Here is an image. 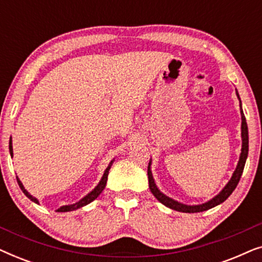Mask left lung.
Instances as JSON below:
<instances>
[{
  "instance_id": "8db88e82",
  "label": "left lung",
  "mask_w": 262,
  "mask_h": 262,
  "mask_svg": "<svg viewBox=\"0 0 262 262\" xmlns=\"http://www.w3.org/2000/svg\"><path fill=\"white\" fill-rule=\"evenodd\" d=\"M236 95L239 100V95L237 91H236ZM239 107H241V118H242V125H241V136H242V149H241V155H239V160L237 163V167L232 174V177L230 179V181L228 182L227 186L222 189V192L220 194H217L214 198L209 200L207 203L200 204V205H185V204H181L177 202V200H173L169 196H167L166 194H163L162 192H160V189L157 188V186L155 184V180H154L152 174H151V169H150V164L151 162H149L148 166V179H149V188L150 191L155 198L159 200L160 203H162L163 205H166L167 207H169L171 210L175 211H180V212H186V213H194V212H203V211H206L209 209H212V207L220 205L224 202V200L228 199V196L234 192V189L237 186L239 179H241V175L243 173V168H245L246 164V160L247 156H248V126H247V121H246V117L243 114L242 111V106H241V100H239Z\"/></svg>"
}]
</instances>
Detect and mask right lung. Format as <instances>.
<instances>
[{
  "label": "right lung",
  "mask_w": 262,
  "mask_h": 262,
  "mask_svg": "<svg viewBox=\"0 0 262 262\" xmlns=\"http://www.w3.org/2000/svg\"><path fill=\"white\" fill-rule=\"evenodd\" d=\"M9 151H10V156L13 157V145H12V137H10V141H9ZM112 163H113V161H111V163H110V166L106 168V170H105V173H103V175H102V178H101V180H100V182L98 184V186H96V187L93 189V191L91 192V193H88L87 195L84 196V198H82L80 202H77V203H75V204H73V205H64V206H62V207H59L58 210H57V212H68V211H74V210H77V209H80V207H82V206H84V205H87V204H89V203H92L93 200H95L96 198H98L99 196V194L100 193H101L102 191H103V188L106 187V182H107V177H108V171H110V169H111V166H112ZM16 180H17V184H19V186H20V188H21V191H23L25 194H26V196L27 198H30L32 202H34V203H37V204H39V202L37 199L34 198V196H32L30 193H28L26 189H25V187H24V185L21 184V181H20V179L16 177Z\"/></svg>",
  "instance_id": "right-lung-1"
}]
</instances>
